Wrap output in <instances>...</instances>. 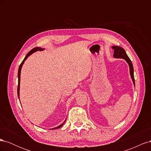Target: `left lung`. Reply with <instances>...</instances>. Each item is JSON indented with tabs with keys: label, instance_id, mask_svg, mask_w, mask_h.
I'll list each match as a JSON object with an SVG mask.
<instances>
[{
	"label": "left lung",
	"instance_id": "obj_1",
	"mask_svg": "<svg viewBox=\"0 0 151 151\" xmlns=\"http://www.w3.org/2000/svg\"><path fill=\"white\" fill-rule=\"evenodd\" d=\"M112 49L114 50V55H113L114 57L125 59L126 62L128 63V64H129V67H130V74L131 77H132V81H133L134 84L135 86V79H134V76L133 65H132L130 59L127 55L125 50L120 47H116V46L112 47Z\"/></svg>",
	"mask_w": 151,
	"mask_h": 151
}]
</instances>
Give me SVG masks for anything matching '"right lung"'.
Instances as JSON below:
<instances>
[{
    "label": "right lung",
    "mask_w": 151,
    "mask_h": 151,
    "mask_svg": "<svg viewBox=\"0 0 151 151\" xmlns=\"http://www.w3.org/2000/svg\"><path fill=\"white\" fill-rule=\"evenodd\" d=\"M42 50H43V48H38V47H36V48H34L32 49V50H31V51H30V52H28V53L26 55V57H25V58H24L23 61H22V62H21V63L20 65H19V70H18V86H17V95H18V98H19V88H20V76H21V70L22 66V65H23V63H24V61H25V60H26V59H27V58H28L29 55H31L32 53H34V52H35L42 51ZM65 120H66V119H65ZM65 120L64 121V122H63V123H62V124H61V125H60L59 126L57 127L56 128H53V130L58 129V128H60V127L63 125V123H65Z\"/></svg>",
    "instance_id": "obj_1"
}]
</instances>
